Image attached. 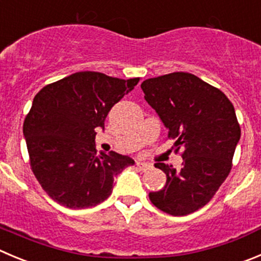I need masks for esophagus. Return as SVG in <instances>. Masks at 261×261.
<instances>
[{"instance_id": "1", "label": "esophagus", "mask_w": 261, "mask_h": 261, "mask_svg": "<svg viewBox=\"0 0 261 261\" xmlns=\"http://www.w3.org/2000/svg\"><path fill=\"white\" fill-rule=\"evenodd\" d=\"M136 167H138L140 171H148V170L152 167V165L145 164V162H136Z\"/></svg>"}]
</instances>
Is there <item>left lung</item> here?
<instances>
[{
	"instance_id": "8db88e82",
	"label": "left lung",
	"mask_w": 261,
	"mask_h": 261,
	"mask_svg": "<svg viewBox=\"0 0 261 261\" xmlns=\"http://www.w3.org/2000/svg\"><path fill=\"white\" fill-rule=\"evenodd\" d=\"M142 89L182 157L177 171L154 164L167 179L161 191L150 192L149 199L170 215H188L213 199L232 170L241 138L234 107L223 91L187 72L148 79Z\"/></svg>"
}]
</instances>
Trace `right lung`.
Here are the masks:
<instances>
[{"instance_id":"obj_1","label":"right lung","mask_w":261,"mask_h":261,"mask_svg":"<svg viewBox=\"0 0 261 261\" xmlns=\"http://www.w3.org/2000/svg\"><path fill=\"white\" fill-rule=\"evenodd\" d=\"M99 72H77L46 85L33 99L23 123L29 164L43 191L69 208L94 207L113 189V176L133 158L96 153L95 128L138 85Z\"/></svg>"}]
</instances>
